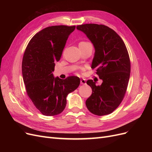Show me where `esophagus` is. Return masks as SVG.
Masks as SVG:
<instances>
[{
    "label": "esophagus",
    "instance_id": "obj_1",
    "mask_svg": "<svg viewBox=\"0 0 152 152\" xmlns=\"http://www.w3.org/2000/svg\"><path fill=\"white\" fill-rule=\"evenodd\" d=\"M80 84H82V85L86 84V80H85V79H81V80H80Z\"/></svg>",
    "mask_w": 152,
    "mask_h": 152
}]
</instances>
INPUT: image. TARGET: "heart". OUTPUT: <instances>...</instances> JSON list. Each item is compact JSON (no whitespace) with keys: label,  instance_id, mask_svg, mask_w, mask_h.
I'll return each mask as SVG.
<instances>
[{"label":"heart","instance_id":"heart-1","mask_svg":"<svg viewBox=\"0 0 152 152\" xmlns=\"http://www.w3.org/2000/svg\"><path fill=\"white\" fill-rule=\"evenodd\" d=\"M79 48H85L87 46H92V45L90 42H87V41H81L79 43Z\"/></svg>","mask_w":152,"mask_h":152}]
</instances>
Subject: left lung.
I'll use <instances>...</instances> for the list:
<instances>
[{
    "instance_id": "8db88e82",
    "label": "left lung",
    "mask_w": 152,
    "mask_h": 152,
    "mask_svg": "<svg viewBox=\"0 0 152 152\" xmlns=\"http://www.w3.org/2000/svg\"><path fill=\"white\" fill-rule=\"evenodd\" d=\"M93 44L94 56L91 68L103 80L96 86L93 80L87 84L93 93L86 104L89 111L102 116L112 113L122 102L126 94L131 72V62L124 41L108 26L98 24L78 25Z\"/></svg>"
}]
</instances>
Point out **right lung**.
<instances>
[{"instance_id": "right-lung-1", "label": "right lung", "mask_w": 152, "mask_h": 152, "mask_svg": "<svg viewBox=\"0 0 152 152\" xmlns=\"http://www.w3.org/2000/svg\"><path fill=\"white\" fill-rule=\"evenodd\" d=\"M75 29V26H48L37 33L25 49L22 75L26 93L44 115L61 113L65 108L67 95L80 84L78 77L61 79L53 74L54 62L60 59L68 36Z\"/></svg>"}]
</instances>
